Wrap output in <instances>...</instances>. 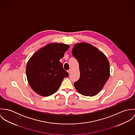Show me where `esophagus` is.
I'll use <instances>...</instances> for the list:
<instances>
[{"label": "esophagus", "mask_w": 135, "mask_h": 135, "mask_svg": "<svg viewBox=\"0 0 135 135\" xmlns=\"http://www.w3.org/2000/svg\"><path fill=\"white\" fill-rule=\"evenodd\" d=\"M71 70L70 69H69V70H67V72L69 73V74H70V73H71Z\"/></svg>", "instance_id": "obj_1"}]
</instances>
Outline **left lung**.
Listing matches in <instances>:
<instances>
[{"instance_id":"left-lung-1","label":"left lung","mask_w":135,"mask_h":135,"mask_svg":"<svg viewBox=\"0 0 135 135\" xmlns=\"http://www.w3.org/2000/svg\"><path fill=\"white\" fill-rule=\"evenodd\" d=\"M73 56L78 61L80 76L74 83L81 94L94 96L103 88L110 76V65L106 56L96 47L82 42L74 45Z\"/></svg>"}]
</instances>
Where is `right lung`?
Listing matches in <instances>:
<instances>
[{
  "instance_id": "obj_1",
  "label": "right lung",
  "mask_w": 135,
  "mask_h": 135,
  "mask_svg": "<svg viewBox=\"0 0 135 135\" xmlns=\"http://www.w3.org/2000/svg\"><path fill=\"white\" fill-rule=\"evenodd\" d=\"M69 45L52 43L38 50L26 66V76L31 88L42 96L55 93L68 73L64 69L60 60Z\"/></svg>"
}]
</instances>
